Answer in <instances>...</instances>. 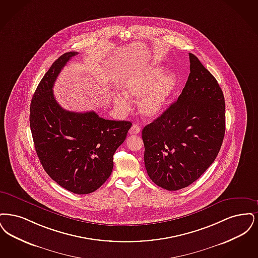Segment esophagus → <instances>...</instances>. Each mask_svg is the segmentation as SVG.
I'll list each match as a JSON object with an SVG mask.
<instances>
[{
    "instance_id": "esophagus-1",
    "label": "esophagus",
    "mask_w": 258,
    "mask_h": 258,
    "mask_svg": "<svg viewBox=\"0 0 258 258\" xmlns=\"http://www.w3.org/2000/svg\"><path fill=\"white\" fill-rule=\"evenodd\" d=\"M140 132H141V127H140L139 125H137V124H134V125L131 127V129L129 130V133L131 135L139 134Z\"/></svg>"
}]
</instances>
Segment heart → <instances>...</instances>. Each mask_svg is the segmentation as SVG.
Returning <instances> with one entry per match:
<instances>
[{"instance_id":"1","label":"heart","mask_w":258,"mask_h":258,"mask_svg":"<svg viewBox=\"0 0 258 258\" xmlns=\"http://www.w3.org/2000/svg\"><path fill=\"white\" fill-rule=\"evenodd\" d=\"M178 81L172 72L164 73L163 68L155 66H146L130 72L122 83L124 95L138 100L140 113L152 118L159 115L167 107L177 88ZM114 105L122 110H129L128 100L116 94L113 98Z\"/></svg>"}]
</instances>
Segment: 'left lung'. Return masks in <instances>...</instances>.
Masks as SVG:
<instances>
[{
	"mask_svg": "<svg viewBox=\"0 0 258 258\" xmlns=\"http://www.w3.org/2000/svg\"><path fill=\"white\" fill-rule=\"evenodd\" d=\"M190 74L177 101L143 129L145 165L159 187L177 190L213 164L224 141L223 90L200 59L189 53Z\"/></svg>",
	"mask_w": 258,
	"mask_h": 258,
	"instance_id": "left-lung-1",
	"label": "left lung"
}]
</instances>
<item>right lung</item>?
<instances>
[{
  "label": "right lung",
  "mask_w": 258,
  "mask_h": 258,
  "mask_svg": "<svg viewBox=\"0 0 258 258\" xmlns=\"http://www.w3.org/2000/svg\"><path fill=\"white\" fill-rule=\"evenodd\" d=\"M76 55L64 53L45 73L32 99L30 126L36 154L47 174L69 191L85 195L100 188L110 177L112 156L132 123L105 119L93 111L70 112L58 105L54 84Z\"/></svg>",
  "instance_id": "1"
}]
</instances>
